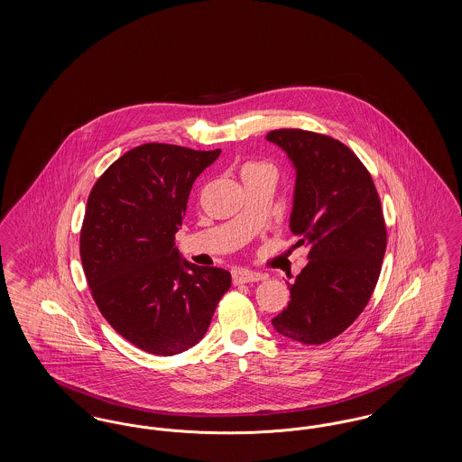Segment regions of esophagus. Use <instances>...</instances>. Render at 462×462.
<instances>
[{"mask_svg":"<svg viewBox=\"0 0 462 462\" xmlns=\"http://www.w3.org/2000/svg\"><path fill=\"white\" fill-rule=\"evenodd\" d=\"M263 273H256V272H251V270H244V268H236L232 272V281L234 284H247V282H258V281H263Z\"/></svg>","mask_w":462,"mask_h":462,"instance_id":"esophagus-1","label":"esophagus"}]
</instances>
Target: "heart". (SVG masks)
I'll use <instances>...</instances> for the list:
<instances>
[{
    "label": "heart",
    "mask_w": 462,
    "mask_h": 462,
    "mask_svg": "<svg viewBox=\"0 0 462 462\" xmlns=\"http://www.w3.org/2000/svg\"><path fill=\"white\" fill-rule=\"evenodd\" d=\"M247 168H253V166H247Z\"/></svg>",
    "instance_id": "heart-1"
}]
</instances>
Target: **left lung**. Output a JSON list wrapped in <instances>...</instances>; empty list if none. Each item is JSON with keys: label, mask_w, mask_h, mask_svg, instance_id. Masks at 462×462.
Wrapping results in <instances>:
<instances>
[{"label": "left lung", "mask_w": 462, "mask_h": 462, "mask_svg": "<svg viewBox=\"0 0 462 462\" xmlns=\"http://www.w3.org/2000/svg\"><path fill=\"white\" fill-rule=\"evenodd\" d=\"M266 140L294 166L289 226L310 249L272 324L289 339L322 345L348 329L373 296L386 251L381 200L367 168L339 140L305 130H273Z\"/></svg>", "instance_id": "left-lung-1"}]
</instances>
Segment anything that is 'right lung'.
<instances>
[{"instance_id":"right-lung-1","label":"right lung","mask_w":462,"mask_h":462,"mask_svg":"<svg viewBox=\"0 0 462 462\" xmlns=\"http://www.w3.org/2000/svg\"><path fill=\"white\" fill-rule=\"evenodd\" d=\"M220 152L143 143L89 192L79 254L91 296L143 352L171 356L198 345L232 284L226 270L189 263L175 245L192 185Z\"/></svg>"}]
</instances>
